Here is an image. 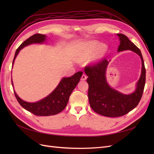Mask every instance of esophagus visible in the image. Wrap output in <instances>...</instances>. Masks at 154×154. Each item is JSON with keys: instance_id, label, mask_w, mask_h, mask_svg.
Instances as JSON below:
<instances>
[{"instance_id": "obj_1", "label": "esophagus", "mask_w": 154, "mask_h": 154, "mask_svg": "<svg viewBox=\"0 0 154 154\" xmlns=\"http://www.w3.org/2000/svg\"><path fill=\"white\" fill-rule=\"evenodd\" d=\"M87 79V76H86V74H83V75L82 76V78H81V80H85Z\"/></svg>"}]
</instances>
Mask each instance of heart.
Returning <instances> with one entry per match:
<instances>
[{
    "label": "heart",
    "mask_w": 154,
    "mask_h": 154,
    "mask_svg": "<svg viewBox=\"0 0 154 154\" xmlns=\"http://www.w3.org/2000/svg\"><path fill=\"white\" fill-rule=\"evenodd\" d=\"M98 44V42L97 41H91L85 43L82 47L80 51V54L83 57H88L92 54L96 49L94 53V58H100L102 57L106 53L108 47L105 44H100L99 45ZM97 45L99 46H97Z\"/></svg>",
    "instance_id": "heart-1"
}]
</instances>
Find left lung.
I'll return each instance as SVG.
<instances>
[{"label":"left lung","mask_w":154,"mask_h":154,"mask_svg":"<svg viewBox=\"0 0 154 154\" xmlns=\"http://www.w3.org/2000/svg\"><path fill=\"white\" fill-rule=\"evenodd\" d=\"M117 35L120 41L118 52L130 50L137 54L141 59V74L134 92L124 94L108 84L106 70L109 62L105 58L94 66L85 68V72L88 76V97L91 107L96 113L110 118L124 116L137 106L141 99L146 80V69L141 51L127 36L123 34Z\"/></svg>","instance_id":"8db88e82"}]
</instances>
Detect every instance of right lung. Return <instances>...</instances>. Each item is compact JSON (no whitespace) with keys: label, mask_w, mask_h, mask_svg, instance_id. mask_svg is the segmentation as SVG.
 <instances>
[{"label":"right lung","mask_w":154,"mask_h":154,"mask_svg":"<svg viewBox=\"0 0 154 154\" xmlns=\"http://www.w3.org/2000/svg\"><path fill=\"white\" fill-rule=\"evenodd\" d=\"M46 40V36L35 34L24 41L17 49L13 58V65L19 51L26 46L32 44H43ZM83 72L79 71L71 77H64L60 81L55 89L47 97L35 103H29L22 100L14 91L15 96L19 104L23 108L36 116H48L57 114L62 112L68 103L70 95L80 82ZM11 83L13 86L12 79Z\"/></svg>","instance_id":"obj_1"}]
</instances>
